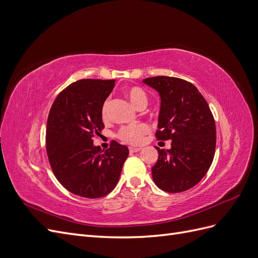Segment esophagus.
I'll list each match as a JSON object with an SVG mask.
<instances>
[{"label": "esophagus", "mask_w": 258, "mask_h": 258, "mask_svg": "<svg viewBox=\"0 0 258 258\" xmlns=\"http://www.w3.org/2000/svg\"><path fill=\"white\" fill-rule=\"evenodd\" d=\"M130 153H137L139 151H141V147H129Z\"/></svg>", "instance_id": "34e87169"}]
</instances>
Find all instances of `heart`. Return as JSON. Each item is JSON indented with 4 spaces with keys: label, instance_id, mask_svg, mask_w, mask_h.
Listing matches in <instances>:
<instances>
[{
    "label": "heart",
    "instance_id": "b5f03b06",
    "mask_svg": "<svg viewBox=\"0 0 258 258\" xmlns=\"http://www.w3.org/2000/svg\"><path fill=\"white\" fill-rule=\"evenodd\" d=\"M126 95L129 98L130 102L134 104L137 108L141 105L147 104V96L143 89L140 87H131L126 90ZM102 118L106 119L108 116V102L105 101L102 111H101ZM150 127L145 123H136V124H128V126H123L119 129L117 137L120 139L121 141L129 143V144H139L143 141L144 136L148 134Z\"/></svg>",
    "mask_w": 258,
    "mask_h": 258
}]
</instances>
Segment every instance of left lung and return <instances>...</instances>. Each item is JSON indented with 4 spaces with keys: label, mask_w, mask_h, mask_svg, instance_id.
I'll use <instances>...</instances> for the list:
<instances>
[{
    "label": "left lung",
    "mask_w": 258,
    "mask_h": 258,
    "mask_svg": "<svg viewBox=\"0 0 258 258\" xmlns=\"http://www.w3.org/2000/svg\"><path fill=\"white\" fill-rule=\"evenodd\" d=\"M159 93L160 111L156 138L171 140L170 150L158 151L152 176L160 189L181 192L204 177L214 158L216 129L206 99L195 86L177 77L143 80Z\"/></svg>",
    "instance_id": "8db88e82"
}]
</instances>
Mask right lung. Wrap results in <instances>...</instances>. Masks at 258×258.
<instances>
[{"label": "right lung", "mask_w": 258, "mask_h": 258, "mask_svg": "<svg viewBox=\"0 0 258 258\" xmlns=\"http://www.w3.org/2000/svg\"><path fill=\"white\" fill-rule=\"evenodd\" d=\"M114 80H80L62 90L47 119L46 151L59 183L77 196L100 198L114 189L129 150L113 141L101 151L93 137L104 128L102 106Z\"/></svg>", "instance_id": "1"}]
</instances>
